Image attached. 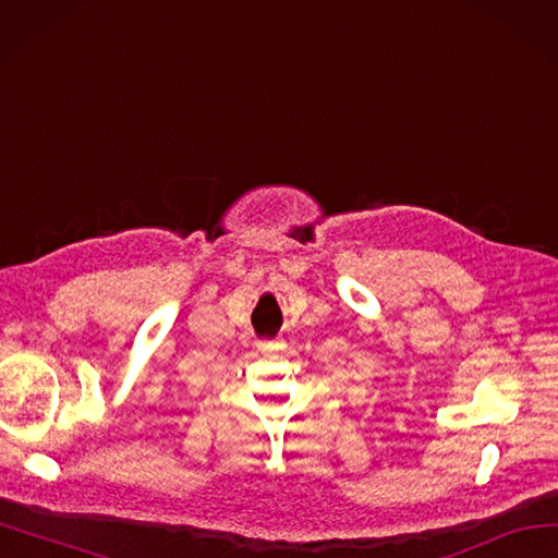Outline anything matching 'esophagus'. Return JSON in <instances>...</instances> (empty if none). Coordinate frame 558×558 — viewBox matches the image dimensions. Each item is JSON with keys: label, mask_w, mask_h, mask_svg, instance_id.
<instances>
[{"label": "esophagus", "mask_w": 558, "mask_h": 558, "mask_svg": "<svg viewBox=\"0 0 558 558\" xmlns=\"http://www.w3.org/2000/svg\"><path fill=\"white\" fill-rule=\"evenodd\" d=\"M275 348H277V344L269 342V340H260V342H258V350H260V352H272Z\"/></svg>", "instance_id": "34e87169"}]
</instances>
